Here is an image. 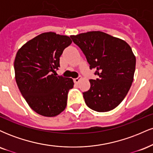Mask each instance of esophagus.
Wrapping results in <instances>:
<instances>
[{
  "label": "esophagus",
  "mask_w": 153,
  "mask_h": 153,
  "mask_svg": "<svg viewBox=\"0 0 153 153\" xmlns=\"http://www.w3.org/2000/svg\"><path fill=\"white\" fill-rule=\"evenodd\" d=\"M82 79V77H78V78H75L74 79V82H75V83H78L79 82H80V80H81Z\"/></svg>",
  "instance_id": "esophagus-1"
}]
</instances>
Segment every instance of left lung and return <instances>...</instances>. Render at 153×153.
Returning a JSON list of instances; mask_svg holds the SVG:
<instances>
[{"label": "left lung", "instance_id": "obj_1", "mask_svg": "<svg viewBox=\"0 0 153 153\" xmlns=\"http://www.w3.org/2000/svg\"><path fill=\"white\" fill-rule=\"evenodd\" d=\"M71 37L99 76L90 80V89L82 93L86 105L98 112L115 108L127 96L134 79L136 58L130 46L99 31Z\"/></svg>", "mask_w": 153, "mask_h": 153}]
</instances>
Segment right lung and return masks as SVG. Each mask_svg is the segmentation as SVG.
<instances>
[{
    "mask_svg": "<svg viewBox=\"0 0 153 153\" xmlns=\"http://www.w3.org/2000/svg\"><path fill=\"white\" fill-rule=\"evenodd\" d=\"M72 43L68 36L46 32L29 40L17 52L15 78L29 106L44 117H55L67 106L68 94L74 82L57 75L59 57Z\"/></svg>",
    "mask_w": 153,
    "mask_h": 153,
    "instance_id": "right-lung-1",
    "label": "right lung"
}]
</instances>
